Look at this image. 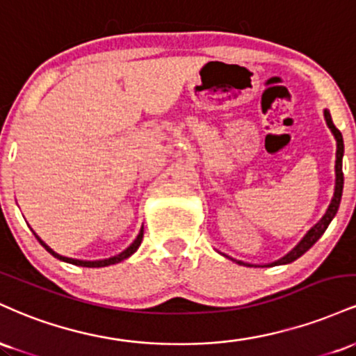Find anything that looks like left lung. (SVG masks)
<instances>
[{"label": "left lung", "instance_id": "obj_1", "mask_svg": "<svg viewBox=\"0 0 356 356\" xmlns=\"http://www.w3.org/2000/svg\"><path fill=\"white\" fill-rule=\"evenodd\" d=\"M325 120H326V125H328V129L332 130L334 140H337V161H334V192H333L332 202H330L328 209H326L325 214H323V218L318 220L316 224H314L312 229L306 232V234L303 236V239H301L300 243H298L296 246L288 252V254L280 257L277 261H273V263L263 264L261 268L289 264V263H293L295 259H298L300 256H303L305 252L308 251V249L312 248L313 244L321 238L323 232L326 231V227L330 226V222H332L334 216H337L338 207H340V202H341V194H343V169H341V167H343V152H345V145H343L341 132L337 129V127H334L333 120H332V115H330V112L326 108H325ZM220 254H222V252H220ZM222 256H226L227 259H231V261H236L238 264H243V266H249V268L254 266L256 268V264H249V263H244V261H238V259H234V257H231L227 254H222Z\"/></svg>", "mask_w": 356, "mask_h": 356}]
</instances>
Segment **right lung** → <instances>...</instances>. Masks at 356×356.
<instances>
[{
	"label": "right lung",
	"instance_id": "obj_1",
	"mask_svg": "<svg viewBox=\"0 0 356 356\" xmlns=\"http://www.w3.org/2000/svg\"><path fill=\"white\" fill-rule=\"evenodd\" d=\"M33 234L36 236V239L40 241V244H42V246H43L44 249H47V251L50 252L51 256H55L56 259L65 261V263L75 264V266H83V268H105V266H110V264H117V263H120V261L127 259V257H130V256L134 254V252L137 251L138 246H140V243H142V238H144V226L140 227V231H138L137 238L134 239V243L130 244L129 248L124 249V251H122V252H118V254H115V256L107 257V259H97V261H85V259H75V257L61 256V254H58V252H56V251H53V249H51L50 246H48V244L44 243V241H43L42 238H40V236L36 234L35 231H33Z\"/></svg>",
	"mask_w": 356,
	"mask_h": 356
}]
</instances>
